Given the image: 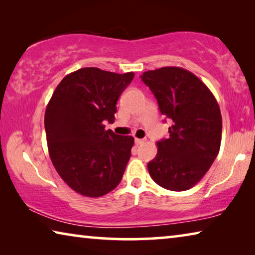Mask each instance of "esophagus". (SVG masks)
Returning a JSON list of instances; mask_svg holds the SVG:
<instances>
[{"label": "esophagus", "mask_w": 255, "mask_h": 255, "mask_svg": "<svg viewBox=\"0 0 255 255\" xmlns=\"http://www.w3.org/2000/svg\"><path fill=\"white\" fill-rule=\"evenodd\" d=\"M144 141H145L144 138H143V139H140V138H135V144H136L137 146L144 144Z\"/></svg>", "instance_id": "esophagus-1"}]
</instances>
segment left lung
Wrapping results in <instances>:
<instances>
[{
    "label": "left lung",
    "instance_id": "obj_1",
    "mask_svg": "<svg viewBox=\"0 0 255 255\" xmlns=\"http://www.w3.org/2000/svg\"><path fill=\"white\" fill-rule=\"evenodd\" d=\"M156 98L161 114L171 119L170 137L157 141L147 164L152 179L171 191H184L204 178L222 141V115L214 94L193 73L162 67L140 75Z\"/></svg>",
    "mask_w": 255,
    "mask_h": 255
}]
</instances>
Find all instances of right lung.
Masks as SVG:
<instances>
[{
  "mask_svg": "<svg viewBox=\"0 0 255 255\" xmlns=\"http://www.w3.org/2000/svg\"><path fill=\"white\" fill-rule=\"evenodd\" d=\"M133 75L81 68L60 81L46 108L51 162L64 182L82 196H105L123 179L133 137L106 130L103 122H115L116 105Z\"/></svg>",
  "mask_w": 255,
  "mask_h": 255,
  "instance_id": "obj_1",
  "label": "right lung"
}]
</instances>
